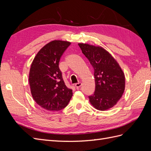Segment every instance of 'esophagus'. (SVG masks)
I'll return each mask as SVG.
<instances>
[{"label":"esophagus","instance_id":"obj_1","mask_svg":"<svg viewBox=\"0 0 151 151\" xmlns=\"http://www.w3.org/2000/svg\"><path fill=\"white\" fill-rule=\"evenodd\" d=\"M81 86H82V83H76V84H75V86L76 87L77 89H79Z\"/></svg>","mask_w":151,"mask_h":151}]
</instances>
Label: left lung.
I'll use <instances>...</instances> for the list:
<instances>
[{
  "label": "left lung",
  "instance_id": "obj_1",
  "mask_svg": "<svg viewBox=\"0 0 151 151\" xmlns=\"http://www.w3.org/2000/svg\"><path fill=\"white\" fill-rule=\"evenodd\" d=\"M78 45L94 70L96 88L94 94L89 96L91 104L100 111L113 107L124 92V73L115 59L103 48L86 43Z\"/></svg>",
  "mask_w": 151,
  "mask_h": 151
}]
</instances>
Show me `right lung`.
<instances>
[{"mask_svg": "<svg viewBox=\"0 0 151 151\" xmlns=\"http://www.w3.org/2000/svg\"><path fill=\"white\" fill-rule=\"evenodd\" d=\"M70 42L53 40L45 45L31 63L29 83L36 103L48 111H60L67 106L72 90L66 86L59 61Z\"/></svg>", "mask_w": 151, "mask_h": 151, "instance_id": "1", "label": "right lung"}]
</instances>
